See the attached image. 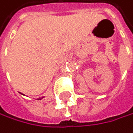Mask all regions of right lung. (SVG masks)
Here are the masks:
<instances>
[{
  "mask_svg": "<svg viewBox=\"0 0 133 133\" xmlns=\"http://www.w3.org/2000/svg\"><path fill=\"white\" fill-rule=\"evenodd\" d=\"M42 98H43V97H41V98H38V99H37V100H42Z\"/></svg>",
  "mask_w": 133,
  "mask_h": 133,
  "instance_id": "1",
  "label": "right lung"
}]
</instances>
